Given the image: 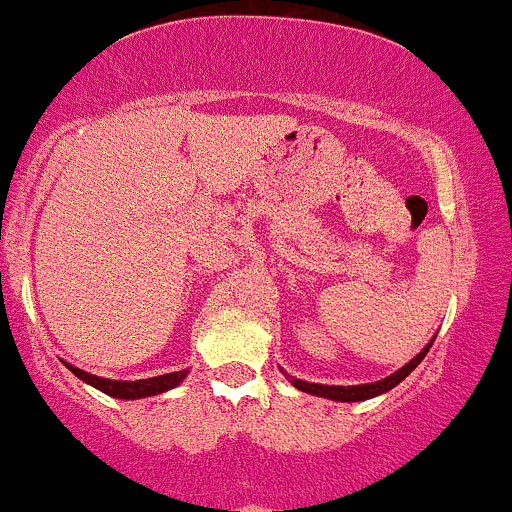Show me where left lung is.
<instances>
[{"instance_id": "obj_1", "label": "left lung", "mask_w": 512, "mask_h": 512, "mask_svg": "<svg viewBox=\"0 0 512 512\" xmlns=\"http://www.w3.org/2000/svg\"><path fill=\"white\" fill-rule=\"evenodd\" d=\"M434 342V340H431ZM429 345L424 347V350L419 352V355L414 357V360H409L407 365L402 367V370H397L394 374H389V377L379 379V382H370V384H355V387H333V384H315V382H303V379H291L293 387L300 389V392H308V394H315V397H325V399H335V402H365V399H372L377 397V394H384L389 392V389L397 387L402 379H407L409 374L416 365H419L421 360L426 357V352H429Z\"/></svg>"}]
</instances>
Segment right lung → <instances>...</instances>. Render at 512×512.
Segmentation results:
<instances>
[{"instance_id":"add662e5","label":"right lung","mask_w":512,"mask_h":512,"mask_svg":"<svg viewBox=\"0 0 512 512\" xmlns=\"http://www.w3.org/2000/svg\"><path fill=\"white\" fill-rule=\"evenodd\" d=\"M78 379H83L91 387L100 389L103 394L115 399H142V397H155V394L167 392V389H175L184 377H187L189 370H179V372H170V374H160V377H150V379H135V382H120V379H105V377H96V374L78 370V367L68 365L63 362Z\"/></svg>"}]
</instances>
